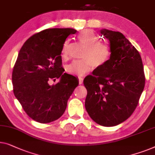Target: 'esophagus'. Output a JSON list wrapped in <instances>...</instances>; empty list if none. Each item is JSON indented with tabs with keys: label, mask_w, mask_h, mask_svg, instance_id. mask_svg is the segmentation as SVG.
I'll return each instance as SVG.
<instances>
[{
	"label": "esophagus",
	"mask_w": 155,
	"mask_h": 155,
	"mask_svg": "<svg viewBox=\"0 0 155 155\" xmlns=\"http://www.w3.org/2000/svg\"><path fill=\"white\" fill-rule=\"evenodd\" d=\"M82 82H83V78H79V83L80 84H82Z\"/></svg>",
	"instance_id": "34e87169"
}]
</instances>
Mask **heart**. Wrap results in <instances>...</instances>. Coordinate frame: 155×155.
Masks as SVG:
<instances>
[{
    "label": "heart",
    "instance_id": "1",
    "mask_svg": "<svg viewBox=\"0 0 155 155\" xmlns=\"http://www.w3.org/2000/svg\"><path fill=\"white\" fill-rule=\"evenodd\" d=\"M82 44L86 46L82 55V61H74L66 66V71L73 75L83 76L93 70L94 67H101L109 61L111 57V49L108 45L101 42L99 38L93 31L87 29L78 35ZM69 40L65 42L61 51V57H68L71 48Z\"/></svg>",
    "mask_w": 155,
    "mask_h": 155
}]
</instances>
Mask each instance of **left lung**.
<instances>
[{"label":"left lung","instance_id":"1","mask_svg":"<svg viewBox=\"0 0 155 155\" xmlns=\"http://www.w3.org/2000/svg\"><path fill=\"white\" fill-rule=\"evenodd\" d=\"M109 40L110 59L84 78L87 90L85 108L94 122L113 127L127 120L135 110L145 87L140 55L120 32L103 28Z\"/></svg>","mask_w":155,"mask_h":155}]
</instances>
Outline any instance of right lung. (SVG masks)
Returning a JSON list of instances; mask_svg holds the SVG:
<instances>
[{
	"mask_svg": "<svg viewBox=\"0 0 155 155\" xmlns=\"http://www.w3.org/2000/svg\"><path fill=\"white\" fill-rule=\"evenodd\" d=\"M76 32L73 28L45 29L29 38L19 51L12 71L13 91L26 114L38 122L58 120L79 84L61 66L65 40ZM56 79L60 82L50 85Z\"/></svg>",
	"mask_w": 155,
	"mask_h": 155,
	"instance_id": "1",
	"label": "right lung"
}]
</instances>
